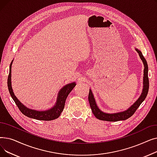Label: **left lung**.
Wrapping results in <instances>:
<instances>
[{
    "mask_svg": "<svg viewBox=\"0 0 157 157\" xmlns=\"http://www.w3.org/2000/svg\"><path fill=\"white\" fill-rule=\"evenodd\" d=\"M136 51L139 53L140 59L143 62L144 64V74H143V88L141 95L137 98V100L129 108L123 111L113 113H108L101 111L98 108L94 94L91 89H90L89 95H88V101L90 103V108L92 109V113L94 116L98 120L103 121H117L120 120H125L129 118L130 117L133 115V114L136 112L137 109L139 108V105L144 101L146 98L148 89H149V79H148V66L147 62L144 57L143 56L141 52L137 48H135Z\"/></svg>",
    "mask_w": 157,
    "mask_h": 157,
    "instance_id": "1",
    "label": "left lung"
}]
</instances>
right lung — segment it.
I'll return each mask as SVG.
<instances>
[{
	"instance_id": "1",
	"label": "right lung",
	"mask_w": 157,
	"mask_h": 157,
	"mask_svg": "<svg viewBox=\"0 0 157 157\" xmlns=\"http://www.w3.org/2000/svg\"><path fill=\"white\" fill-rule=\"evenodd\" d=\"M13 62V60H12L10 67V73L7 79V86L11 97L13 98V99L16 104L18 107L20 111L27 117L38 120L51 121L59 118L63 110L66 98H67L68 95L76 85V82H72V83L65 85L59 90L57 95L56 102L52 108L46 110L41 111L32 109L27 108L26 105L22 104L18 99V98L15 96L13 92L11 85V67Z\"/></svg>"
}]
</instances>
